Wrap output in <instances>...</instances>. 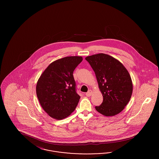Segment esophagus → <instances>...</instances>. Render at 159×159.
<instances>
[{
    "instance_id": "obj_1",
    "label": "esophagus",
    "mask_w": 159,
    "mask_h": 159,
    "mask_svg": "<svg viewBox=\"0 0 159 159\" xmlns=\"http://www.w3.org/2000/svg\"><path fill=\"white\" fill-rule=\"evenodd\" d=\"M92 93V90H89L88 92L86 93V95L89 97H91Z\"/></svg>"
}]
</instances>
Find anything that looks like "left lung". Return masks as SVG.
Wrapping results in <instances>:
<instances>
[{
    "label": "left lung",
    "mask_w": 159,
    "mask_h": 159,
    "mask_svg": "<svg viewBox=\"0 0 159 159\" xmlns=\"http://www.w3.org/2000/svg\"><path fill=\"white\" fill-rule=\"evenodd\" d=\"M93 70L103 96V102L95 109L105 116L120 113L131 98L133 84L128 71L113 57L98 53L85 58Z\"/></svg>",
    "instance_id": "left-lung-1"
}]
</instances>
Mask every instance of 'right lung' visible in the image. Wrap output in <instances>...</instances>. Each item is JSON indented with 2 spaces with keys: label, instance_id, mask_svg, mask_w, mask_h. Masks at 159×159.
Returning <instances> with one entry per match:
<instances>
[{
  "label": "right lung",
  "instance_id": "right-lung-1",
  "mask_svg": "<svg viewBox=\"0 0 159 159\" xmlns=\"http://www.w3.org/2000/svg\"><path fill=\"white\" fill-rule=\"evenodd\" d=\"M82 57H67L51 63L36 84L39 101L52 118L61 120L73 113L80 97L77 93L73 71L82 61Z\"/></svg>",
  "mask_w": 159,
  "mask_h": 159
}]
</instances>
